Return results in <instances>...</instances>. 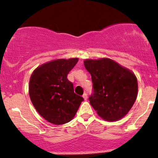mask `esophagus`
<instances>
[{
  "mask_svg": "<svg viewBox=\"0 0 158 158\" xmlns=\"http://www.w3.org/2000/svg\"><path fill=\"white\" fill-rule=\"evenodd\" d=\"M82 97L84 98L85 100H86L87 98H88V94H87V93H84V94L82 95Z\"/></svg>",
  "mask_w": 158,
  "mask_h": 158,
  "instance_id": "1",
  "label": "esophagus"
}]
</instances>
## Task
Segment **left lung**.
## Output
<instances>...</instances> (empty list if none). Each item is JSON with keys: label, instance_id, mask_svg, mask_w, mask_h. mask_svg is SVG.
I'll return each mask as SVG.
<instances>
[{"label": "left lung", "instance_id": "1", "mask_svg": "<svg viewBox=\"0 0 158 158\" xmlns=\"http://www.w3.org/2000/svg\"><path fill=\"white\" fill-rule=\"evenodd\" d=\"M91 75V106L107 121H117L128 114L137 99L138 85L131 70L108 58L84 61Z\"/></svg>", "mask_w": 158, "mask_h": 158}]
</instances>
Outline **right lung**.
Returning <instances> with one entry per match:
<instances>
[{"label": "right lung", "mask_w": 158, "mask_h": 158, "mask_svg": "<svg viewBox=\"0 0 158 158\" xmlns=\"http://www.w3.org/2000/svg\"><path fill=\"white\" fill-rule=\"evenodd\" d=\"M77 58L56 59L38 67L32 72L29 94L35 110L43 118L62 125L73 118L84 100L74 93L68 74L77 64Z\"/></svg>", "instance_id": "right-lung-1"}]
</instances>
